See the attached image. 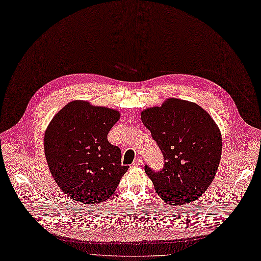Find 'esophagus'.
<instances>
[{"mask_svg": "<svg viewBox=\"0 0 261 261\" xmlns=\"http://www.w3.org/2000/svg\"><path fill=\"white\" fill-rule=\"evenodd\" d=\"M143 164V161H142V159L140 158V156H137L134 159V161H133V163H132V165L133 166H141Z\"/></svg>", "mask_w": 261, "mask_h": 261, "instance_id": "1", "label": "esophagus"}]
</instances>
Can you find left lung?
Here are the masks:
<instances>
[{
	"label": "left lung",
	"instance_id": "left-lung-1",
	"mask_svg": "<svg viewBox=\"0 0 261 261\" xmlns=\"http://www.w3.org/2000/svg\"><path fill=\"white\" fill-rule=\"evenodd\" d=\"M144 126L163 154V167L145 165L155 192L169 205L191 202L211 185L222 154L221 133L199 106L168 99L162 107L142 113Z\"/></svg>",
	"mask_w": 261,
	"mask_h": 261
}]
</instances>
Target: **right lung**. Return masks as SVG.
<instances>
[{
	"mask_svg": "<svg viewBox=\"0 0 261 261\" xmlns=\"http://www.w3.org/2000/svg\"><path fill=\"white\" fill-rule=\"evenodd\" d=\"M119 113L85 101H72L54 116L43 146L55 182L70 198L88 205L114 194L129 166L121 165L119 147L108 133Z\"/></svg>",
	"mask_w": 261,
	"mask_h": 261,
	"instance_id": "right-lung-1",
	"label": "right lung"
}]
</instances>
